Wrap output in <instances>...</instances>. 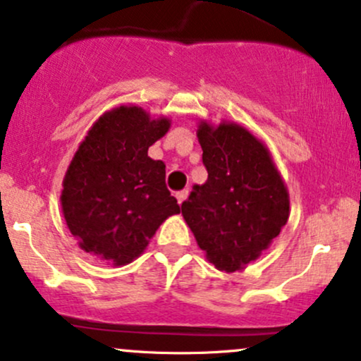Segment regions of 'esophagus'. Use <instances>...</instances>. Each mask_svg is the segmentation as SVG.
Returning a JSON list of instances; mask_svg holds the SVG:
<instances>
[{
	"instance_id": "34e87169",
	"label": "esophagus",
	"mask_w": 361,
	"mask_h": 361,
	"mask_svg": "<svg viewBox=\"0 0 361 361\" xmlns=\"http://www.w3.org/2000/svg\"><path fill=\"white\" fill-rule=\"evenodd\" d=\"M187 197H188V190H181V192H178L176 193V199H178V204H183L185 200H187Z\"/></svg>"
}]
</instances>
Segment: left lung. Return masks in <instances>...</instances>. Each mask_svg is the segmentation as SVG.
Returning <instances> with one entry per match:
<instances>
[{"instance_id":"obj_1","label":"left lung","mask_w":361,"mask_h":361,"mask_svg":"<svg viewBox=\"0 0 361 361\" xmlns=\"http://www.w3.org/2000/svg\"><path fill=\"white\" fill-rule=\"evenodd\" d=\"M207 181L181 214L216 269L235 272L260 257L290 217V195L271 154L236 123L197 130Z\"/></svg>"}]
</instances>
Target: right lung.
Masks as SVG:
<instances>
[{"mask_svg": "<svg viewBox=\"0 0 361 361\" xmlns=\"http://www.w3.org/2000/svg\"><path fill=\"white\" fill-rule=\"evenodd\" d=\"M169 125L168 118L152 120L137 106H120L89 130L61 190L63 216L82 250L126 265L169 216L180 212L166 188L164 162L147 156Z\"/></svg>", "mask_w": 361, "mask_h": 361, "instance_id": "add662e5", "label": "right lung"}]
</instances>
